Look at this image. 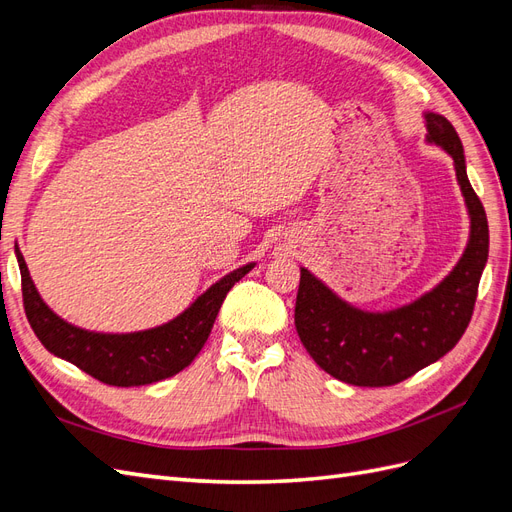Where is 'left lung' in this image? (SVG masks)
<instances>
[{"instance_id": "obj_1", "label": "left lung", "mask_w": 512, "mask_h": 512, "mask_svg": "<svg viewBox=\"0 0 512 512\" xmlns=\"http://www.w3.org/2000/svg\"><path fill=\"white\" fill-rule=\"evenodd\" d=\"M427 143L453 158L470 215V237L444 280L408 305L389 312L354 307L301 267L294 327L309 356L333 378L354 386H391L453 350L466 333L489 256L487 215L466 173V156L453 123L425 113Z\"/></svg>"}]
</instances>
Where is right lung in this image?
Wrapping results in <instances>:
<instances>
[{"instance_id":"right-lung-1","label":"right lung","mask_w":512,"mask_h":512,"mask_svg":"<svg viewBox=\"0 0 512 512\" xmlns=\"http://www.w3.org/2000/svg\"><path fill=\"white\" fill-rule=\"evenodd\" d=\"M14 252L21 269L25 314L42 346L111 386L160 382L188 367L203 350L228 290L256 265L247 262L230 271L200 294L185 312L160 327L134 333H98L59 318L42 301L19 247Z\"/></svg>"}]
</instances>
